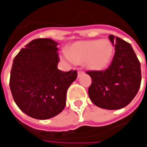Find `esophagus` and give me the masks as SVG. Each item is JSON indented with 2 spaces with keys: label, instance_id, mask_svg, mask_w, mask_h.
<instances>
[{
  "label": "esophagus",
  "instance_id": "obj_1",
  "mask_svg": "<svg viewBox=\"0 0 147 147\" xmlns=\"http://www.w3.org/2000/svg\"><path fill=\"white\" fill-rule=\"evenodd\" d=\"M78 76H80L81 75H82V74H84V71H78Z\"/></svg>",
  "mask_w": 147,
  "mask_h": 147
}]
</instances>
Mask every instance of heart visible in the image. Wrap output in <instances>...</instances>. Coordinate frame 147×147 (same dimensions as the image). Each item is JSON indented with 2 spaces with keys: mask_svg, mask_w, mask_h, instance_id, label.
I'll use <instances>...</instances> for the list:
<instances>
[{
  "mask_svg": "<svg viewBox=\"0 0 147 147\" xmlns=\"http://www.w3.org/2000/svg\"><path fill=\"white\" fill-rule=\"evenodd\" d=\"M113 47L106 39L78 41L69 47L65 56L71 62L84 63L92 70L105 68L112 59Z\"/></svg>",
  "mask_w": 147,
  "mask_h": 147,
  "instance_id": "1",
  "label": "heart"
}]
</instances>
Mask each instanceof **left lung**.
Segmentation results:
<instances>
[{
	"label": "left lung",
	"instance_id": "1",
	"mask_svg": "<svg viewBox=\"0 0 147 147\" xmlns=\"http://www.w3.org/2000/svg\"><path fill=\"white\" fill-rule=\"evenodd\" d=\"M115 50L110 65L104 71H87L92 84L88 88L91 101L105 109H120L137 94L141 82L140 63L131 45L125 40L109 36Z\"/></svg>",
	"mask_w": 147,
	"mask_h": 147
}]
</instances>
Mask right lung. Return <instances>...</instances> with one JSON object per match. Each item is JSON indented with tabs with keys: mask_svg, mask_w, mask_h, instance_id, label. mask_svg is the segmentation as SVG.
<instances>
[{
	"mask_svg": "<svg viewBox=\"0 0 147 147\" xmlns=\"http://www.w3.org/2000/svg\"><path fill=\"white\" fill-rule=\"evenodd\" d=\"M58 43L50 38L31 41L15 56L10 89L16 104L27 115L48 119L65 107L66 92L77 77L76 71L58 69Z\"/></svg>",
	"mask_w": 147,
	"mask_h": 147,
	"instance_id": "add662e5",
	"label": "right lung"
}]
</instances>
